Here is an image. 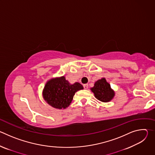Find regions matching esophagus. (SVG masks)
<instances>
[{"instance_id": "34e87169", "label": "esophagus", "mask_w": 155, "mask_h": 155, "mask_svg": "<svg viewBox=\"0 0 155 155\" xmlns=\"http://www.w3.org/2000/svg\"><path fill=\"white\" fill-rule=\"evenodd\" d=\"M83 87L85 90H87V87H88V84H83Z\"/></svg>"}]
</instances>
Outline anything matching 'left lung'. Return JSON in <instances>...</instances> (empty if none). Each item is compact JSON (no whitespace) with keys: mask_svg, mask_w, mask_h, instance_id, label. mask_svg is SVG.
I'll return each mask as SVG.
<instances>
[{"mask_svg":"<svg viewBox=\"0 0 155 155\" xmlns=\"http://www.w3.org/2000/svg\"><path fill=\"white\" fill-rule=\"evenodd\" d=\"M91 90L97 99L104 102L110 101L115 96V92L112 90L110 84L107 82L105 78L96 81Z\"/></svg>","mask_w":155,"mask_h":155,"instance_id":"obj_1","label":"left lung"}]
</instances>
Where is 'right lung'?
<instances>
[{"label":"right lung","instance_id":"add662e5","mask_svg":"<svg viewBox=\"0 0 155 155\" xmlns=\"http://www.w3.org/2000/svg\"><path fill=\"white\" fill-rule=\"evenodd\" d=\"M83 89L80 83L75 82L71 84L62 76L52 78L47 82L43 90V97L53 107L64 109L69 106L75 93Z\"/></svg>","mask_w":155,"mask_h":155}]
</instances>
